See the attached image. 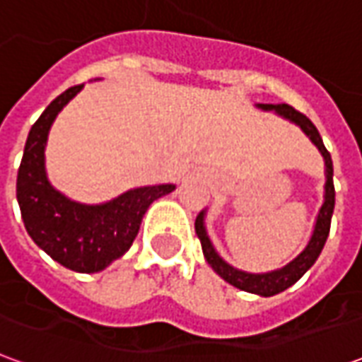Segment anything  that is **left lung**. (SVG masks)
<instances>
[{"mask_svg": "<svg viewBox=\"0 0 362 362\" xmlns=\"http://www.w3.org/2000/svg\"><path fill=\"white\" fill-rule=\"evenodd\" d=\"M259 108L264 110H275L277 114H281L283 118L295 122L298 126L303 127V132L312 139V143L320 149V153L324 155V160H326V199H324V205L318 213V221H316V227H314V233H312V238L308 246L304 248L298 256H296L291 264H287L285 267H281L277 272L272 273H259V275H254V273H244L235 269L233 266H228L227 262H223L219 258V254L213 248L209 236L205 233L204 227V213H199L196 219V235L202 243V250H204V256L207 259V264L219 273L223 279L235 285L236 288H243L246 293H254V295L262 296H273L285 291L291 285H295L296 281L303 277L304 273L308 272L314 262L318 259L320 252L326 244V238L329 235V225H332V215H334V205H335V188H334V165H332V157H329V151L324 147V141L320 137L318 129L312 124L310 119L304 116L303 112L295 110L293 106L288 104H279V106H273V104H259Z\"/></svg>", "mask_w": 362, "mask_h": 362, "instance_id": "8db88e82", "label": "left lung"}]
</instances>
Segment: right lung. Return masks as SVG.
<instances>
[{
  "mask_svg": "<svg viewBox=\"0 0 362 362\" xmlns=\"http://www.w3.org/2000/svg\"><path fill=\"white\" fill-rule=\"evenodd\" d=\"M83 85L54 98L30 127L17 174V202L28 236L52 259L77 273H95L124 256L137 236L147 207L170 194L173 184L129 189L104 205L69 202L44 173V147L58 112Z\"/></svg>",
  "mask_w": 362,
  "mask_h": 362,
  "instance_id": "right-lung-1",
  "label": "right lung"
}]
</instances>
